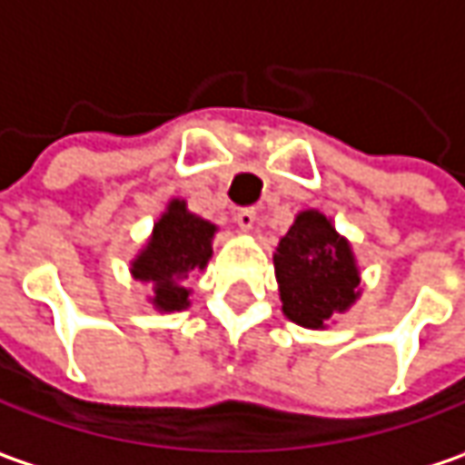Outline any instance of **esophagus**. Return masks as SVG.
Wrapping results in <instances>:
<instances>
[{
	"instance_id": "obj_1",
	"label": "esophagus",
	"mask_w": 465,
	"mask_h": 465,
	"mask_svg": "<svg viewBox=\"0 0 465 465\" xmlns=\"http://www.w3.org/2000/svg\"><path fill=\"white\" fill-rule=\"evenodd\" d=\"M233 218H236V223H239L242 232H250L254 226V221H257V213H254V208H244V211L236 213Z\"/></svg>"
}]
</instances>
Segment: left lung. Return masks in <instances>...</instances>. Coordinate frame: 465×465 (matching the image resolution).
<instances>
[{"mask_svg": "<svg viewBox=\"0 0 465 465\" xmlns=\"http://www.w3.org/2000/svg\"><path fill=\"white\" fill-rule=\"evenodd\" d=\"M283 314L302 328H325L359 296L351 244L320 211L296 215L272 254Z\"/></svg>", "mask_w": 465, "mask_h": 465, "instance_id": "obj_1", "label": "left lung"}]
</instances>
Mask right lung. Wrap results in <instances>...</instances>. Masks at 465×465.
I'll return each instance as SVG.
<instances>
[{"instance_id":"1","label":"right lung","mask_w":465,"mask_h":465,"mask_svg":"<svg viewBox=\"0 0 465 465\" xmlns=\"http://www.w3.org/2000/svg\"><path fill=\"white\" fill-rule=\"evenodd\" d=\"M211 221L187 211L184 200H172L153 229L151 242L132 262L137 281L153 283V304L161 312H182L190 304V289L184 278L203 271L213 254Z\"/></svg>"}]
</instances>
